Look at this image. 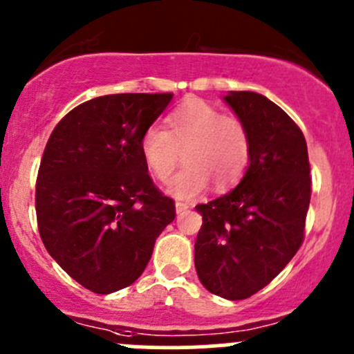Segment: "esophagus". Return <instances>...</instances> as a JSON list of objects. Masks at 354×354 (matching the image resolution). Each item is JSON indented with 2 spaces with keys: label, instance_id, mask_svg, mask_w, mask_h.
Segmentation results:
<instances>
[{
  "label": "esophagus",
  "instance_id": "34e87169",
  "mask_svg": "<svg viewBox=\"0 0 354 354\" xmlns=\"http://www.w3.org/2000/svg\"><path fill=\"white\" fill-rule=\"evenodd\" d=\"M185 210H188V203L176 202V214H183Z\"/></svg>",
  "mask_w": 354,
  "mask_h": 354
}]
</instances>
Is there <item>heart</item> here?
<instances>
[{"label": "heart", "mask_w": 354, "mask_h": 354, "mask_svg": "<svg viewBox=\"0 0 354 354\" xmlns=\"http://www.w3.org/2000/svg\"><path fill=\"white\" fill-rule=\"evenodd\" d=\"M176 198L190 200L207 190H227L241 181L252 160V138L243 121L224 116L202 99H188L166 118V130L152 124L140 137V154L152 176L167 181Z\"/></svg>", "instance_id": "1"}]
</instances>
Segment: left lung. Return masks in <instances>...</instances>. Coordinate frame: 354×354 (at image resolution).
Masks as SVG:
<instances>
[{
  "label": "left lung",
  "mask_w": 354,
  "mask_h": 354,
  "mask_svg": "<svg viewBox=\"0 0 354 354\" xmlns=\"http://www.w3.org/2000/svg\"><path fill=\"white\" fill-rule=\"evenodd\" d=\"M224 101L248 128L252 160L236 188L195 207L203 221L195 269L212 295L245 299L301 246L312 178L305 137L279 106L248 91H231Z\"/></svg>",
  "instance_id": "left-lung-1"
}]
</instances>
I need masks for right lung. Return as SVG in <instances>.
I'll return each mask as SVG.
<instances>
[{
  "instance_id": "1",
  "label": "right lung",
  "mask_w": 354,
  "mask_h": 354,
  "mask_svg": "<svg viewBox=\"0 0 354 354\" xmlns=\"http://www.w3.org/2000/svg\"><path fill=\"white\" fill-rule=\"evenodd\" d=\"M173 94H111L77 106L46 144L35 214L49 255L97 295L133 284L174 202L152 183L140 137Z\"/></svg>"
}]
</instances>
